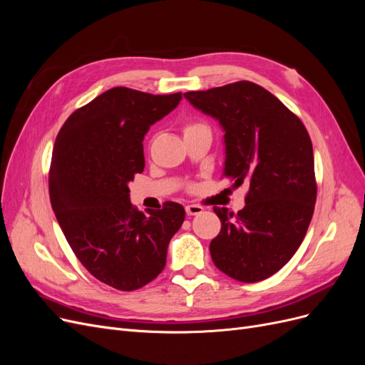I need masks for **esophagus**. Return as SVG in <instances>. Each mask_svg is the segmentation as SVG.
<instances>
[{
    "label": "esophagus",
    "mask_w": 365,
    "mask_h": 365,
    "mask_svg": "<svg viewBox=\"0 0 365 365\" xmlns=\"http://www.w3.org/2000/svg\"><path fill=\"white\" fill-rule=\"evenodd\" d=\"M204 212V208L201 205H196V204H190L185 207V213L189 216H196V215H201Z\"/></svg>",
    "instance_id": "esophagus-1"
}]
</instances>
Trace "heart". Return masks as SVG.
Here are the masks:
<instances>
[{"label": "heart", "instance_id": "heart-1", "mask_svg": "<svg viewBox=\"0 0 365 365\" xmlns=\"http://www.w3.org/2000/svg\"><path fill=\"white\" fill-rule=\"evenodd\" d=\"M202 126H205V125L201 123V121H187V123L182 128V132H184V135H185L187 132H192V130H195L197 128H202Z\"/></svg>", "mask_w": 365, "mask_h": 365}]
</instances>
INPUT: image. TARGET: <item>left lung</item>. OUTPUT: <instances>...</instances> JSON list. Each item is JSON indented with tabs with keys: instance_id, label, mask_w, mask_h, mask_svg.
Listing matches in <instances>:
<instances>
[{
	"instance_id": "1",
	"label": "left lung",
	"mask_w": 365,
	"mask_h": 365,
	"mask_svg": "<svg viewBox=\"0 0 365 365\" xmlns=\"http://www.w3.org/2000/svg\"><path fill=\"white\" fill-rule=\"evenodd\" d=\"M184 97L225 135L224 176L250 185L237 215L213 207L222 228L210 244L217 269L244 283L271 277L302 245L314 215V149L302 120L260 85L240 81Z\"/></svg>"
}]
</instances>
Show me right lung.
<instances>
[{
    "mask_svg": "<svg viewBox=\"0 0 365 365\" xmlns=\"http://www.w3.org/2000/svg\"><path fill=\"white\" fill-rule=\"evenodd\" d=\"M181 93L153 96L115 86L74 111L54 143L48 176L53 212L76 257L118 291H135L165 267L184 207L138 212L128 184L145 169L149 128L178 106Z\"/></svg>",
    "mask_w": 365,
    "mask_h": 365,
    "instance_id": "right-lung-1",
    "label": "right lung"
}]
</instances>
